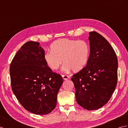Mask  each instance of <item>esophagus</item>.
Wrapping results in <instances>:
<instances>
[{"instance_id": "1", "label": "esophagus", "mask_w": 128, "mask_h": 128, "mask_svg": "<svg viewBox=\"0 0 128 128\" xmlns=\"http://www.w3.org/2000/svg\"><path fill=\"white\" fill-rule=\"evenodd\" d=\"M62 78H63L64 80H67V79H68V78H69V76H68L66 75H62Z\"/></svg>"}]
</instances>
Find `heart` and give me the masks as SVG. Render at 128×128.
Returning a JSON list of instances; mask_svg holds the SVG:
<instances>
[{
    "mask_svg": "<svg viewBox=\"0 0 128 128\" xmlns=\"http://www.w3.org/2000/svg\"><path fill=\"white\" fill-rule=\"evenodd\" d=\"M50 50L45 53L44 59L47 66L53 70L59 68L62 59L65 64L62 68L64 70L80 71L86 65L90 53L87 42L68 38L54 42L50 46Z\"/></svg>",
    "mask_w": 128,
    "mask_h": 128,
    "instance_id": "b5f03b06",
    "label": "heart"
}]
</instances>
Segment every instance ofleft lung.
<instances>
[{
	"mask_svg": "<svg viewBox=\"0 0 128 128\" xmlns=\"http://www.w3.org/2000/svg\"><path fill=\"white\" fill-rule=\"evenodd\" d=\"M90 54L86 66L72 75L78 103L87 110L99 109L110 100L118 79V59L107 40L89 33Z\"/></svg>",
	"mask_w": 128,
	"mask_h": 128,
	"instance_id": "obj_1",
	"label": "left lung"
}]
</instances>
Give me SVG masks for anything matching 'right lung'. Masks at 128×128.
Returning <instances> with one entry per match:
<instances>
[{
  "mask_svg": "<svg viewBox=\"0 0 128 128\" xmlns=\"http://www.w3.org/2000/svg\"><path fill=\"white\" fill-rule=\"evenodd\" d=\"M44 50L38 42L25 43L10 66L13 93L23 107L35 114L50 113L56 104L62 76L46 64Z\"/></svg>",
  "mask_w": 128,
  "mask_h": 128,
  "instance_id": "add662e5",
  "label": "right lung"
}]
</instances>
